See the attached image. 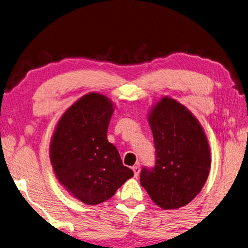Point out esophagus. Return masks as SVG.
<instances>
[{
  "mask_svg": "<svg viewBox=\"0 0 248 248\" xmlns=\"http://www.w3.org/2000/svg\"><path fill=\"white\" fill-rule=\"evenodd\" d=\"M132 170H133V172H134V176H135V177L139 176L140 170V166L139 165V164H136V165L133 166V167H132Z\"/></svg>",
  "mask_w": 248,
  "mask_h": 248,
  "instance_id": "34e87169",
  "label": "esophagus"
}]
</instances>
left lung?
Returning <instances> with one entry per match:
<instances>
[{
  "instance_id": "obj_1",
  "label": "left lung",
  "mask_w": 248,
  "mask_h": 248,
  "mask_svg": "<svg viewBox=\"0 0 248 248\" xmlns=\"http://www.w3.org/2000/svg\"><path fill=\"white\" fill-rule=\"evenodd\" d=\"M155 145V165L143 167L140 185L156 205L176 209L192 202L206 182L211 153L195 117L173 98L163 97L148 117Z\"/></svg>"
}]
</instances>
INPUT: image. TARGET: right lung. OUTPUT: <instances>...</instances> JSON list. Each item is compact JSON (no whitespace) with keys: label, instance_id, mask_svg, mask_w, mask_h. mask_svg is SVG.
Listing matches in <instances>:
<instances>
[{"label":"right lung","instance_id":"add662e5","mask_svg":"<svg viewBox=\"0 0 248 248\" xmlns=\"http://www.w3.org/2000/svg\"><path fill=\"white\" fill-rule=\"evenodd\" d=\"M112 114L113 105L108 97L86 94L63 114L52 137L49 157L56 177L87 205L111 199L134 175L108 140Z\"/></svg>","mask_w":248,"mask_h":248}]
</instances>
